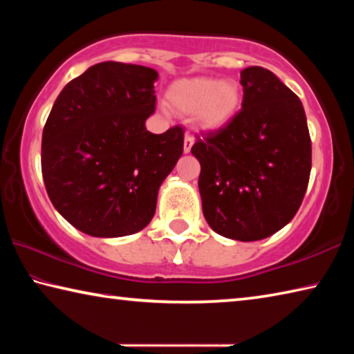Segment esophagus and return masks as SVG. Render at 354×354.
<instances>
[{
    "instance_id": "obj_1",
    "label": "esophagus",
    "mask_w": 354,
    "mask_h": 354,
    "mask_svg": "<svg viewBox=\"0 0 354 354\" xmlns=\"http://www.w3.org/2000/svg\"><path fill=\"white\" fill-rule=\"evenodd\" d=\"M192 145H194V137H192L190 134H185L184 136V147H183L184 153H190Z\"/></svg>"
}]
</instances>
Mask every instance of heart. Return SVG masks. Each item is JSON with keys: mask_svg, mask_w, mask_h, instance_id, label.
<instances>
[{"mask_svg": "<svg viewBox=\"0 0 354 354\" xmlns=\"http://www.w3.org/2000/svg\"><path fill=\"white\" fill-rule=\"evenodd\" d=\"M167 100L178 112H195L201 129L215 131L234 120L242 107L243 92L237 81L198 76L173 82Z\"/></svg>", "mask_w": 354, "mask_h": 354, "instance_id": "b5f03b06", "label": "heart"}]
</instances>
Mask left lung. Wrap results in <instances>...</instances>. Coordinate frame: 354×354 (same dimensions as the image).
Listing matches in <instances>:
<instances>
[{
  "label": "left lung",
  "instance_id": "obj_1",
  "mask_svg": "<svg viewBox=\"0 0 354 354\" xmlns=\"http://www.w3.org/2000/svg\"><path fill=\"white\" fill-rule=\"evenodd\" d=\"M242 109L196 136L203 214L217 234L253 242L295 217L306 194L313 145L299 98L270 70L241 71Z\"/></svg>",
  "mask_w": 354,
  "mask_h": 354
}]
</instances>
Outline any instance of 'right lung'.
Returning a JSON list of instances; mask_svg holds the SVG:
<instances>
[{
	"mask_svg": "<svg viewBox=\"0 0 354 354\" xmlns=\"http://www.w3.org/2000/svg\"><path fill=\"white\" fill-rule=\"evenodd\" d=\"M158 71L101 62L62 88L41 136V175L57 212L93 237L151 221L158 192L183 154L184 129L147 131Z\"/></svg>",
	"mask_w": 354,
	"mask_h": 354,
	"instance_id": "1",
	"label": "right lung"
}]
</instances>
